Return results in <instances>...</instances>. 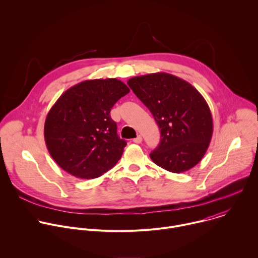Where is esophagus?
<instances>
[{
    "mask_svg": "<svg viewBox=\"0 0 258 258\" xmlns=\"http://www.w3.org/2000/svg\"><path fill=\"white\" fill-rule=\"evenodd\" d=\"M142 141H143V138H142V136H138L137 138H135L134 140H133V142L134 143H136V144H140V143H142Z\"/></svg>",
    "mask_w": 258,
    "mask_h": 258,
    "instance_id": "1",
    "label": "esophagus"
}]
</instances>
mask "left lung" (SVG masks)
Wrapping results in <instances>:
<instances>
[{
    "label": "left lung",
    "mask_w": 258,
    "mask_h": 258,
    "mask_svg": "<svg viewBox=\"0 0 258 258\" xmlns=\"http://www.w3.org/2000/svg\"><path fill=\"white\" fill-rule=\"evenodd\" d=\"M127 85L153 114L161 134L152 161L173 173L187 171L205 155L213 132L203 96L188 82L165 72L135 77Z\"/></svg>",
    "instance_id": "left-lung-1"
}]
</instances>
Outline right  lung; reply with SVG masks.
<instances>
[{
  "label": "right lung",
  "mask_w": 258,
  "mask_h": 258,
  "mask_svg": "<svg viewBox=\"0 0 258 258\" xmlns=\"http://www.w3.org/2000/svg\"><path fill=\"white\" fill-rule=\"evenodd\" d=\"M130 93L116 79L88 80L65 91L50 109L44 127L56 163L79 178H96L111 169L126 145L110 110Z\"/></svg>",
  "instance_id": "1"
}]
</instances>
